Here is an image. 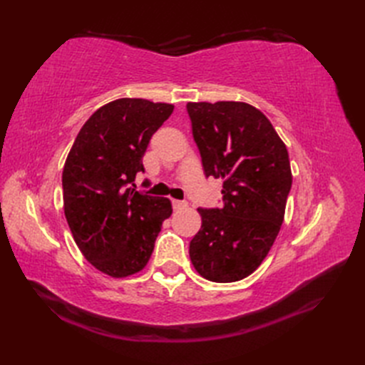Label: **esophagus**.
<instances>
[{
    "instance_id": "34e87169",
    "label": "esophagus",
    "mask_w": 365,
    "mask_h": 365,
    "mask_svg": "<svg viewBox=\"0 0 365 365\" xmlns=\"http://www.w3.org/2000/svg\"><path fill=\"white\" fill-rule=\"evenodd\" d=\"M172 205H173V208L175 210H180V208H185L187 205H189V204H187L185 201H178V200H172Z\"/></svg>"
}]
</instances>
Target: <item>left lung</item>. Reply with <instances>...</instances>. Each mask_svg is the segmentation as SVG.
I'll return each instance as SVG.
<instances>
[{"instance_id":"obj_1","label":"left lung","mask_w":365,"mask_h":365,"mask_svg":"<svg viewBox=\"0 0 365 365\" xmlns=\"http://www.w3.org/2000/svg\"><path fill=\"white\" fill-rule=\"evenodd\" d=\"M187 113L205 175L224 180V205L197 208L190 260L210 282H237L260 267L280 231L292 185L288 149L245 102H189Z\"/></svg>"}]
</instances>
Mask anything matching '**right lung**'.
<instances>
[{"mask_svg":"<svg viewBox=\"0 0 365 365\" xmlns=\"http://www.w3.org/2000/svg\"><path fill=\"white\" fill-rule=\"evenodd\" d=\"M172 113L170 103L117 98L86 120L65 161L63 213L71 235L83 257L109 277L145 268L172 215L168 197L130 189L145 170L150 137Z\"/></svg>","mask_w":365,"mask_h":365,"instance_id":"1","label":"right lung"}]
</instances>
